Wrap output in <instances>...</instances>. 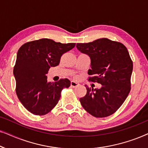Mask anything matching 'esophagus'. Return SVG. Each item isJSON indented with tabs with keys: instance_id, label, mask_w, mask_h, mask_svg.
<instances>
[{
	"instance_id": "esophagus-1",
	"label": "esophagus",
	"mask_w": 148,
	"mask_h": 148,
	"mask_svg": "<svg viewBox=\"0 0 148 148\" xmlns=\"http://www.w3.org/2000/svg\"><path fill=\"white\" fill-rule=\"evenodd\" d=\"M71 86L72 88H76V87L79 86V84L76 82H74V81H72V82H71Z\"/></svg>"
}]
</instances>
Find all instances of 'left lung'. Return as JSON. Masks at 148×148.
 I'll list each match as a JSON object with an SVG mask.
<instances>
[{
	"instance_id": "8db88e82",
	"label": "left lung",
	"mask_w": 148,
	"mask_h": 148,
	"mask_svg": "<svg viewBox=\"0 0 148 148\" xmlns=\"http://www.w3.org/2000/svg\"><path fill=\"white\" fill-rule=\"evenodd\" d=\"M76 47L91 59L89 80L102 85L100 89L86 86V95L79 99L83 108L92 116L102 118L114 113L131 90L133 62L127 48L120 42L100 38Z\"/></svg>"
}]
</instances>
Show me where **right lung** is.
Wrapping results in <instances>:
<instances>
[{
    "mask_svg": "<svg viewBox=\"0 0 148 148\" xmlns=\"http://www.w3.org/2000/svg\"><path fill=\"white\" fill-rule=\"evenodd\" d=\"M75 46L43 38L29 42L18 50L13 75L16 93L23 106L32 114L44 115L57 104L63 88L71 86L67 79L48 82L50 67L59 64L60 57Z\"/></svg>",
    "mask_w": 148,
    "mask_h": 148,
    "instance_id": "1",
    "label": "right lung"
}]
</instances>
